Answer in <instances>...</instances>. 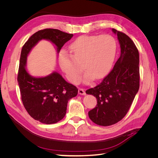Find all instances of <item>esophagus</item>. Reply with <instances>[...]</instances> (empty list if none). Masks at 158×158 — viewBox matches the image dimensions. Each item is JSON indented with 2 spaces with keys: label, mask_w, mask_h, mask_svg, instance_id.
<instances>
[{
  "label": "esophagus",
  "mask_w": 158,
  "mask_h": 158,
  "mask_svg": "<svg viewBox=\"0 0 158 158\" xmlns=\"http://www.w3.org/2000/svg\"><path fill=\"white\" fill-rule=\"evenodd\" d=\"M78 94H80V95H85V91H84V89H82V88H80V89H78Z\"/></svg>",
  "instance_id": "1"
}]
</instances>
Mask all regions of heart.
<instances>
[{"instance_id": "b5f03b06", "label": "heart", "mask_w": 158, "mask_h": 158, "mask_svg": "<svg viewBox=\"0 0 158 158\" xmlns=\"http://www.w3.org/2000/svg\"><path fill=\"white\" fill-rule=\"evenodd\" d=\"M70 55L60 52L58 60L60 69L73 83H77L84 69L83 80L89 83L94 78L100 79L111 69L117 51V43L109 35H82L70 45Z\"/></svg>"}]
</instances>
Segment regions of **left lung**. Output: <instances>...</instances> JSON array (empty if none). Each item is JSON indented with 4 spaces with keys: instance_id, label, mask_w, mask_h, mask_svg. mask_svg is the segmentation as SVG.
Listing matches in <instances>:
<instances>
[{
    "instance_id": "left-lung-1",
    "label": "left lung",
    "mask_w": 158,
    "mask_h": 158,
    "mask_svg": "<svg viewBox=\"0 0 158 158\" xmlns=\"http://www.w3.org/2000/svg\"><path fill=\"white\" fill-rule=\"evenodd\" d=\"M117 35L121 55L102 82L86 90L97 99V106L88 112L89 118L101 126L114 125L126 115L140 86L139 52L125 33L112 29Z\"/></svg>"
}]
</instances>
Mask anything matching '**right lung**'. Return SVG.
Listing matches in <instances>:
<instances>
[{
  "label": "right lung",
  "instance_id": "obj_1",
  "mask_svg": "<svg viewBox=\"0 0 158 158\" xmlns=\"http://www.w3.org/2000/svg\"><path fill=\"white\" fill-rule=\"evenodd\" d=\"M73 37V34L56 29L42 30L33 34L22 49L18 74L22 101L30 115L42 123L50 125L63 119L69 100L77 95L78 89L56 71L44 77L30 75L26 68L27 56L42 40L53 44L59 53Z\"/></svg>",
  "mask_w": 158,
  "mask_h": 158
}]
</instances>
